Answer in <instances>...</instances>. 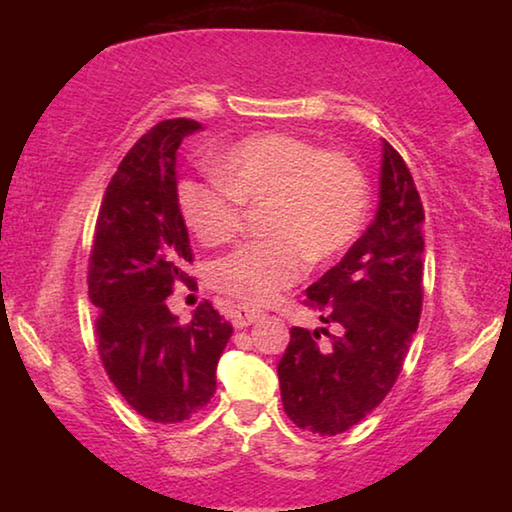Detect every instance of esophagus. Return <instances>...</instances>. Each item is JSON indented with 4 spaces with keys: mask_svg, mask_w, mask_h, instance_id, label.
Wrapping results in <instances>:
<instances>
[{
    "mask_svg": "<svg viewBox=\"0 0 512 512\" xmlns=\"http://www.w3.org/2000/svg\"><path fill=\"white\" fill-rule=\"evenodd\" d=\"M262 316H264L262 311L250 309V307H246V305H237L235 309H232V314H230L232 325H235L237 329H244V327H248V325L257 323V320L262 318Z\"/></svg>",
    "mask_w": 512,
    "mask_h": 512,
    "instance_id": "esophagus-1",
    "label": "esophagus"
}]
</instances>
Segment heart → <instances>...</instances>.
Listing matches in <instances>:
<instances>
[{
	"label": "heart",
	"instance_id": "b5f03b06",
	"mask_svg": "<svg viewBox=\"0 0 512 512\" xmlns=\"http://www.w3.org/2000/svg\"><path fill=\"white\" fill-rule=\"evenodd\" d=\"M216 180L183 178L176 201L187 230L203 246L239 232L241 207L268 203L262 241L232 250L210 266L216 291L244 305H268L314 262L339 257L361 235L368 187L348 155L289 133H262L214 160Z\"/></svg>",
	"mask_w": 512,
	"mask_h": 512
}]
</instances>
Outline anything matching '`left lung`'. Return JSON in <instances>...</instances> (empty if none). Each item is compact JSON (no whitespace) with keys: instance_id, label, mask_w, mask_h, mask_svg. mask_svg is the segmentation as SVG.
I'll list each match as a JSON object with an SVG mask.
<instances>
[{"instance_id":"obj_1","label":"left lung","mask_w":512,"mask_h":512,"mask_svg":"<svg viewBox=\"0 0 512 512\" xmlns=\"http://www.w3.org/2000/svg\"><path fill=\"white\" fill-rule=\"evenodd\" d=\"M422 221L409 167L381 140L375 221L307 289V305L323 311L320 320L336 334L293 327L277 363L284 411L300 429L336 436L391 393L420 323Z\"/></svg>"}]
</instances>
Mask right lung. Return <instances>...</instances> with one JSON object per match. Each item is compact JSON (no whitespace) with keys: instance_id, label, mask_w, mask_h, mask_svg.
<instances>
[{"instance_id":"add662e5","label":"right lung","mask_w":512,"mask_h":512,"mask_svg":"<svg viewBox=\"0 0 512 512\" xmlns=\"http://www.w3.org/2000/svg\"><path fill=\"white\" fill-rule=\"evenodd\" d=\"M198 131L194 119H167L137 140L103 194L90 253L103 368L137 413L160 424L183 422L210 402L216 363L232 336L210 302L189 323L167 307L192 262L176 201L178 146Z\"/></svg>"}]
</instances>
